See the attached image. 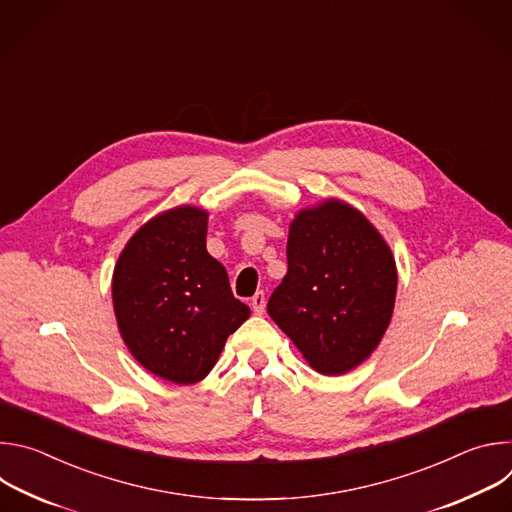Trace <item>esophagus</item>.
<instances>
[{"label":"esophagus","mask_w":512,"mask_h":512,"mask_svg":"<svg viewBox=\"0 0 512 512\" xmlns=\"http://www.w3.org/2000/svg\"><path fill=\"white\" fill-rule=\"evenodd\" d=\"M251 308H253L255 314L265 312V294H263V291H257V294L251 298Z\"/></svg>","instance_id":"1"}]
</instances>
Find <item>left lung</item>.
<instances>
[{
	"mask_svg": "<svg viewBox=\"0 0 512 512\" xmlns=\"http://www.w3.org/2000/svg\"><path fill=\"white\" fill-rule=\"evenodd\" d=\"M391 247L338 198L302 208L289 225L287 273L267 302L273 322L314 371H354L381 344L395 308Z\"/></svg>",
	"mask_w": 512,
	"mask_h": 512,
	"instance_id": "1",
	"label": "left lung"
}]
</instances>
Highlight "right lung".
Segmentation results:
<instances>
[{
    "label": "right lung",
    "instance_id": "add662e5",
    "mask_svg": "<svg viewBox=\"0 0 512 512\" xmlns=\"http://www.w3.org/2000/svg\"><path fill=\"white\" fill-rule=\"evenodd\" d=\"M208 212L176 206L141 225L123 247L111 281L121 338L156 377L192 385L251 316L227 269L206 251Z\"/></svg>",
    "mask_w": 512,
    "mask_h": 512
}]
</instances>
